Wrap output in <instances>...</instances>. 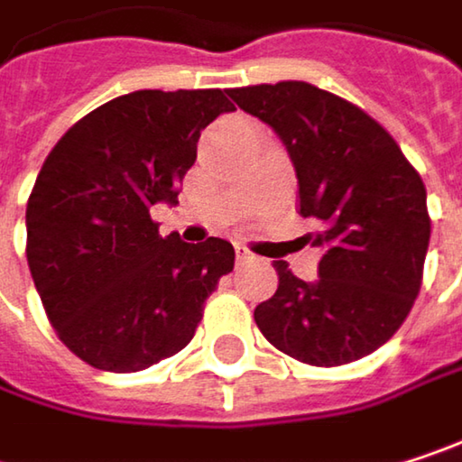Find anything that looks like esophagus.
I'll return each mask as SVG.
<instances>
[{
	"mask_svg": "<svg viewBox=\"0 0 462 462\" xmlns=\"http://www.w3.org/2000/svg\"><path fill=\"white\" fill-rule=\"evenodd\" d=\"M235 256H237V262H240V264H245V262H254V254H251L245 245H235Z\"/></svg>",
	"mask_w": 462,
	"mask_h": 462,
	"instance_id": "obj_1",
	"label": "esophagus"
}]
</instances>
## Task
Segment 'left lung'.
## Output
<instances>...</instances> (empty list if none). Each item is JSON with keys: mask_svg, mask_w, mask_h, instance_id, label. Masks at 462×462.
Segmentation results:
<instances>
[{"mask_svg": "<svg viewBox=\"0 0 462 462\" xmlns=\"http://www.w3.org/2000/svg\"><path fill=\"white\" fill-rule=\"evenodd\" d=\"M235 104L267 123L297 171L300 214L316 219L319 278L275 262L259 331L286 356L339 366L385 345L410 316L430 240L425 184L393 136L356 104L308 82L248 85Z\"/></svg>", "mask_w": 462, "mask_h": 462, "instance_id": "8db88e82", "label": "left lung"}]
</instances>
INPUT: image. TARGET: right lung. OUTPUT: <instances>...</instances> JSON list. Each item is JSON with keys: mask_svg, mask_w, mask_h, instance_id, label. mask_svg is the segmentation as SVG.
Segmentation results:
<instances>
[{"mask_svg": "<svg viewBox=\"0 0 462 462\" xmlns=\"http://www.w3.org/2000/svg\"><path fill=\"white\" fill-rule=\"evenodd\" d=\"M232 109L225 90H136L47 154L26 206V259L52 328L90 366L141 372L187 347L232 270V243L162 237L149 217L179 203L200 131Z\"/></svg>", "mask_w": 462, "mask_h": 462, "instance_id": "add662e5", "label": "right lung"}]
</instances>
